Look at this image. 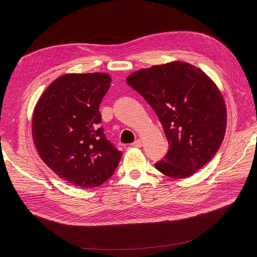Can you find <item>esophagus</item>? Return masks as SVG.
<instances>
[{
	"label": "esophagus",
	"mask_w": 257,
	"mask_h": 257,
	"mask_svg": "<svg viewBox=\"0 0 257 257\" xmlns=\"http://www.w3.org/2000/svg\"><path fill=\"white\" fill-rule=\"evenodd\" d=\"M132 146L136 147V148H141V147L143 146V142H142L141 140H137L136 142H134V143L132 144Z\"/></svg>",
	"instance_id": "34e87169"
}]
</instances>
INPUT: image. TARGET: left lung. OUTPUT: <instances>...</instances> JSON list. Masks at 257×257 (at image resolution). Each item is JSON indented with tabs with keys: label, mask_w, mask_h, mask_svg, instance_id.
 <instances>
[{
	"label": "left lung",
	"mask_w": 257,
	"mask_h": 257,
	"mask_svg": "<svg viewBox=\"0 0 257 257\" xmlns=\"http://www.w3.org/2000/svg\"><path fill=\"white\" fill-rule=\"evenodd\" d=\"M126 82L149 103L164 127L169 150L155 164L160 173L190 177L218 152L226 131V105L203 71L172 61L134 72Z\"/></svg>",
	"instance_id": "8db88e82"
}]
</instances>
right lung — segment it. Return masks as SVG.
<instances>
[{
    "instance_id": "1",
    "label": "right lung",
    "mask_w": 257,
    "mask_h": 257,
    "mask_svg": "<svg viewBox=\"0 0 257 257\" xmlns=\"http://www.w3.org/2000/svg\"><path fill=\"white\" fill-rule=\"evenodd\" d=\"M106 73L66 74L47 87L32 115V137L44 163L80 188L109 179L121 157L100 126L99 106L110 87Z\"/></svg>"
}]
</instances>
